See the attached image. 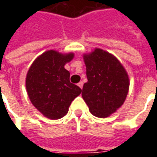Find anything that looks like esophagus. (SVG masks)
Wrapping results in <instances>:
<instances>
[{
  "label": "esophagus",
  "mask_w": 157,
  "mask_h": 157,
  "mask_svg": "<svg viewBox=\"0 0 157 157\" xmlns=\"http://www.w3.org/2000/svg\"><path fill=\"white\" fill-rule=\"evenodd\" d=\"M77 86H78L79 87H80V88H82V87H83V82H80L78 83V84H77Z\"/></svg>",
  "instance_id": "1"
}]
</instances>
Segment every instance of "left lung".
I'll return each mask as SVG.
<instances>
[{"mask_svg":"<svg viewBox=\"0 0 157 157\" xmlns=\"http://www.w3.org/2000/svg\"><path fill=\"white\" fill-rule=\"evenodd\" d=\"M87 82L82 88V98L92 114L107 118L115 113L128 95V73L115 56L96 48L83 55Z\"/></svg>","mask_w":157,"mask_h":157,"instance_id":"1","label":"left lung"}]
</instances>
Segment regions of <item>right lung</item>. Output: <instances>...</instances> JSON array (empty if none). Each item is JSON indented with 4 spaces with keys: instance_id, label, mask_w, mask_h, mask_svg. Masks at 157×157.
<instances>
[{
    "instance_id": "obj_1",
    "label": "right lung",
    "mask_w": 157,
    "mask_h": 157,
    "mask_svg": "<svg viewBox=\"0 0 157 157\" xmlns=\"http://www.w3.org/2000/svg\"><path fill=\"white\" fill-rule=\"evenodd\" d=\"M74 53L62 54L48 50L33 62L26 76V88L32 104L46 118L59 119L68 113L69 107L82 89L70 82L65 65Z\"/></svg>"
}]
</instances>
